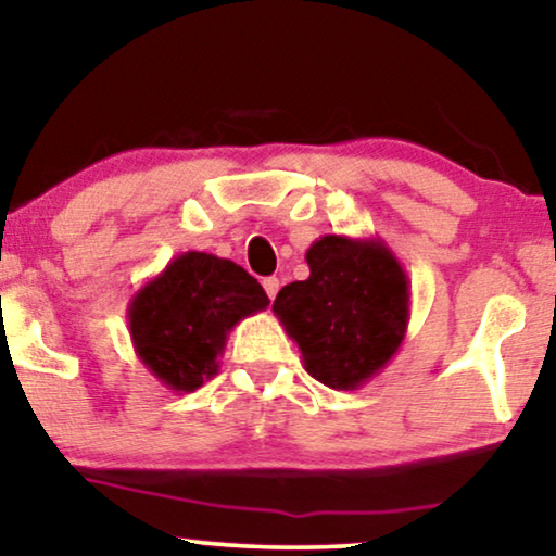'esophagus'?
I'll return each instance as SVG.
<instances>
[{"instance_id":"1","label":"esophagus","mask_w":556,"mask_h":556,"mask_svg":"<svg viewBox=\"0 0 556 556\" xmlns=\"http://www.w3.org/2000/svg\"><path fill=\"white\" fill-rule=\"evenodd\" d=\"M263 288H265V293L270 295V299H276V293H278V288H280V280L278 278H265L263 280Z\"/></svg>"}]
</instances>
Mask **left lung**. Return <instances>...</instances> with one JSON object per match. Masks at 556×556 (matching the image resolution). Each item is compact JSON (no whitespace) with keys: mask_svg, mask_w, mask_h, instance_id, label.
Returning a JSON list of instances; mask_svg holds the SVG:
<instances>
[{"mask_svg":"<svg viewBox=\"0 0 556 556\" xmlns=\"http://www.w3.org/2000/svg\"><path fill=\"white\" fill-rule=\"evenodd\" d=\"M306 263L312 276L280 288L273 314L312 378L355 391L391 363L406 337V270L378 237L324 235L306 250Z\"/></svg>","mask_w":556,"mask_h":556,"instance_id":"1","label":"left lung"}]
</instances>
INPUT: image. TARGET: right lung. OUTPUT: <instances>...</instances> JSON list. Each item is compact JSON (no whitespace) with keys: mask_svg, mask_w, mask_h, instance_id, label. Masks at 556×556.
Returning a JSON list of instances; mask_svg holds the SVG:
<instances>
[{"mask_svg":"<svg viewBox=\"0 0 556 556\" xmlns=\"http://www.w3.org/2000/svg\"><path fill=\"white\" fill-rule=\"evenodd\" d=\"M268 293L248 270L208 252H184L132 295L129 337L140 363L173 393L214 378L227 334L268 308Z\"/></svg>","mask_w":556,"mask_h":556,"instance_id":"obj_1","label":"right lung"}]
</instances>
